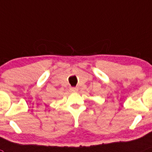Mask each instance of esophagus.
Wrapping results in <instances>:
<instances>
[{"label":"esophagus","mask_w":152,"mask_h":152,"mask_svg":"<svg viewBox=\"0 0 152 152\" xmlns=\"http://www.w3.org/2000/svg\"><path fill=\"white\" fill-rule=\"evenodd\" d=\"M70 89H71V91H72V92H77V91L78 90V89H77V87H72Z\"/></svg>","instance_id":"obj_1"}]
</instances>
